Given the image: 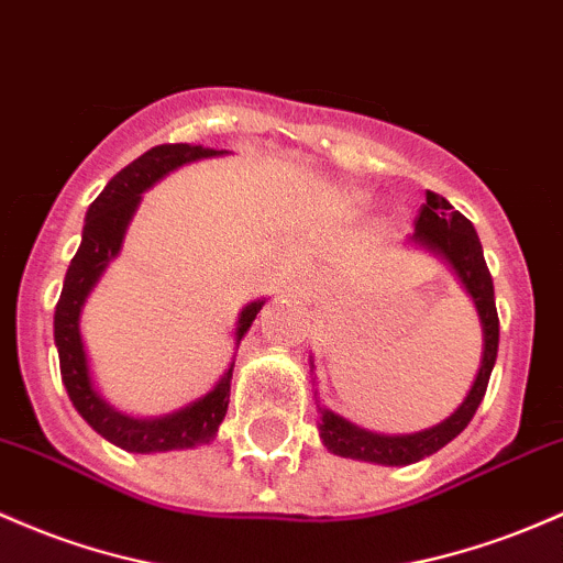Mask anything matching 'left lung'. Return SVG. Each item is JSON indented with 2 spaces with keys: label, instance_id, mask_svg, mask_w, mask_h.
<instances>
[{
  "label": "left lung",
  "instance_id": "left-lung-1",
  "mask_svg": "<svg viewBox=\"0 0 563 563\" xmlns=\"http://www.w3.org/2000/svg\"><path fill=\"white\" fill-rule=\"evenodd\" d=\"M413 224H417V230H413L411 240H417L424 249L441 253L452 264L456 275H460L467 294L473 296L481 325H484V357H481L478 376H475L471 393L462 400L460 409L446 422L435 424V428L424 432H413V435H376V432L355 428V424L336 417L333 411L320 409V413H323L318 424L320 441L325 443L329 452L350 456V460L376 462V465H411V462L435 454L438 449L454 441L471 424L473 413L481 406V400H484L486 387H489L494 361H497L499 318L497 305H494V283L473 224L460 211H454L452 202L438 197L435 191H428V200L419 208Z\"/></svg>",
  "mask_w": 563,
  "mask_h": 563
}]
</instances>
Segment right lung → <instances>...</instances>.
Returning <instances> with one entry per match:
<instances>
[{
  "label": "right lung",
  "instance_id": "obj_1",
  "mask_svg": "<svg viewBox=\"0 0 563 563\" xmlns=\"http://www.w3.org/2000/svg\"><path fill=\"white\" fill-rule=\"evenodd\" d=\"M216 154L224 152L191 144H159L117 173L88 208L82 243H79L69 269H66L64 291H60L58 305H55L53 325L60 361V379H64L74 409L82 413V419L92 430L101 432L107 441L125 449V452H173V449H191L211 443L216 432H219L221 419H224L227 406H230V379L234 363L206 398L195 400L187 409L159 419L125 417V413L103 404L101 395L92 387L88 357H85L82 336H79V310H82L85 299H88L90 288L96 286L101 272L120 253L122 238H125L128 224H131L135 208L141 202V191L150 189L165 173L195 163L200 157H216ZM262 307L264 301H251L240 312L238 342L251 329Z\"/></svg>",
  "mask_w": 563,
  "mask_h": 563
}]
</instances>
